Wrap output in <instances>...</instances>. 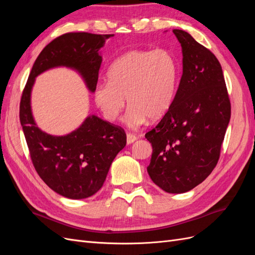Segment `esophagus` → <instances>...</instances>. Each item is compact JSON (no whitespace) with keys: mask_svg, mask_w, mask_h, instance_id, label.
Segmentation results:
<instances>
[{"mask_svg":"<svg viewBox=\"0 0 255 255\" xmlns=\"http://www.w3.org/2000/svg\"><path fill=\"white\" fill-rule=\"evenodd\" d=\"M136 140H137V137L134 134H132V133H128L127 134V143L128 144L133 143Z\"/></svg>","mask_w":255,"mask_h":255,"instance_id":"obj_1","label":"esophagus"}]
</instances>
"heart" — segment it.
<instances>
[{"instance_id": "heart-1", "label": "heart", "mask_w": 255, "mask_h": 255, "mask_svg": "<svg viewBox=\"0 0 255 255\" xmlns=\"http://www.w3.org/2000/svg\"><path fill=\"white\" fill-rule=\"evenodd\" d=\"M179 82V65L167 50H134L116 59L107 81L99 82L94 100L106 120L115 121L126 106V123L138 128L146 118L158 120L170 109Z\"/></svg>"}]
</instances>
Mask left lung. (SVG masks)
<instances>
[{
	"mask_svg": "<svg viewBox=\"0 0 255 255\" xmlns=\"http://www.w3.org/2000/svg\"><path fill=\"white\" fill-rule=\"evenodd\" d=\"M173 33L182 47L183 74L171 107L145 134L153 148L146 170L166 192L183 194L217 165L231 103L218 59L185 30Z\"/></svg>",
	"mask_w": 255,
	"mask_h": 255,
	"instance_id": "8db88e82",
	"label": "left lung"
}]
</instances>
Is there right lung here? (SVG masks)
<instances>
[{
	"mask_svg": "<svg viewBox=\"0 0 255 255\" xmlns=\"http://www.w3.org/2000/svg\"><path fill=\"white\" fill-rule=\"evenodd\" d=\"M113 35L67 33L55 38L37 57L22 92L20 122L37 173L58 195L85 199L103 186L116 155L127 144L120 127L89 116L81 127L65 136H53L37 127L30 110V92L36 76L55 67L79 71L94 92L102 63L100 55Z\"/></svg>",
	"mask_w": 255,
	"mask_h": 255,
	"instance_id": "add662e5",
	"label": "right lung"
}]
</instances>
